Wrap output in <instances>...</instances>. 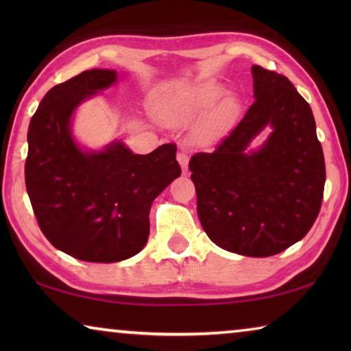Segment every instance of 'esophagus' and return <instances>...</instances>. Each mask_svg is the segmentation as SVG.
Masks as SVG:
<instances>
[{"label": "esophagus", "mask_w": 351, "mask_h": 351, "mask_svg": "<svg viewBox=\"0 0 351 351\" xmlns=\"http://www.w3.org/2000/svg\"><path fill=\"white\" fill-rule=\"evenodd\" d=\"M176 159L178 162H180L182 171H187V165H189V158H187V153L184 150H180L176 154Z\"/></svg>", "instance_id": "obj_1"}]
</instances>
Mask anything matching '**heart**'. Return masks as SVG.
<instances>
[{
  "label": "heart",
  "mask_w": 351,
  "mask_h": 351,
  "mask_svg": "<svg viewBox=\"0 0 351 351\" xmlns=\"http://www.w3.org/2000/svg\"><path fill=\"white\" fill-rule=\"evenodd\" d=\"M221 94L223 88L219 86L217 82L212 80L190 86L187 90H182L175 94L173 97H170L167 102L162 105L161 117L165 122L170 123L187 122L190 119H195L209 110ZM237 111H239V100L234 96H230V94L223 96L219 102L212 107L209 116L204 119L201 130H203V133L207 136L219 132L226 123L232 121Z\"/></svg>",
  "instance_id": "heart-1"
}]
</instances>
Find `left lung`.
Masks as SVG:
<instances>
[{
  "mask_svg": "<svg viewBox=\"0 0 351 351\" xmlns=\"http://www.w3.org/2000/svg\"><path fill=\"white\" fill-rule=\"evenodd\" d=\"M254 104L212 153L189 169L201 226L217 246L269 257L304 239L319 215L325 161L311 106L287 77L254 64ZM271 133L258 149L250 142Z\"/></svg>",
  "mask_w": 351,
  "mask_h": 351,
  "instance_id": "8db88e82",
  "label": "left lung"
}]
</instances>
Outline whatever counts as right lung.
Instances as JSON below:
<instances>
[{
  "instance_id": "add662e5",
  "label": "right lung",
  "mask_w": 351,
  "mask_h": 351,
  "mask_svg": "<svg viewBox=\"0 0 351 351\" xmlns=\"http://www.w3.org/2000/svg\"><path fill=\"white\" fill-rule=\"evenodd\" d=\"M114 69H90L46 93L27 130L26 190L41 232L58 251L114 263L142 251L150 207L181 175L176 145L134 154L122 141L83 148L73 134L75 110L117 83Z\"/></svg>"
}]
</instances>
